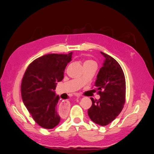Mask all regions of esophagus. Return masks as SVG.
I'll return each mask as SVG.
<instances>
[{
  "label": "esophagus",
  "instance_id": "esophagus-1",
  "mask_svg": "<svg viewBox=\"0 0 154 154\" xmlns=\"http://www.w3.org/2000/svg\"><path fill=\"white\" fill-rule=\"evenodd\" d=\"M77 98L79 99L80 98V96H76ZM71 106L70 103L68 100H63V102L60 103L58 107V111L59 113L62 115H65L68 113L69 109Z\"/></svg>",
  "mask_w": 154,
  "mask_h": 154
}]
</instances>
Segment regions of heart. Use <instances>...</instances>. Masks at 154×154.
<instances>
[{
  "label": "heart",
  "mask_w": 154,
  "mask_h": 154,
  "mask_svg": "<svg viewBox=\"0 0 154 154\" xmlns=\"http://www.w3.org/2000/svg\"><path fill=\"white\" fill-rule=\"evenodd\" d=\"M88 63H95V62H94V61H92V60H86V61H85L84 64H88Z\"/></svg>",
  "instance_id": "obj_1"
}]
</instances>
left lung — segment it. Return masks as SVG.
<instances>
[{"mask_svg":"<svg viewBox=\"0 0 154 154\" xmlns=\"http://www.w3.org/2000/svg\"><path fill=\"white\" fill-rule=\"evenodd\" d=\"M100 53L105 60L97 75L94 85L100 98L98 100L90 98L92 105L88 109V113L94 123L106 126L118 116L124 107L126 80L118 62L107 54Z\"/></svg>","mask_w":154,"mask_h":154,"instance_id":"obj_1","label":"left lung"}]
</instances>
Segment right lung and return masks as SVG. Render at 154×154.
Segmentation results:
<instances>
[{
    "mask_svg": "<svg viewBox=\"0 0 154 154\" xmlns=\"http://www.w3.org/2000/svg\"><path fill=\"white\" fill-rule=\"evenodd\" d=\"M72 54H51L39 57L30 63L23 77V102L34 120L44 128H54L60 122L56 106L59 96L54 90L57 82L64 78Z\"/></svg>",
    "mask_w": 154,
    "mask_h": 154,
    "instance_id": "1",
    "label": "right lung"
}]
</instances>
